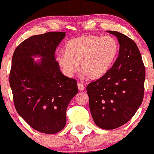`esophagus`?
Wrapping results in <instances>:
<instances>
[{"label": "esophagus", "mask_w": 154, "mask_h": 154, "mask_svg": "<svg viewBox=\"0 0 154 154\" xmlns=\"http://www.w3.org/2000/svg\"><path fill=\"white\" fill-rule=\"evenodd\" d=\"M78 88H79V91H84L85 90V86L81 83L78 84Z\"/></svg>", "instance_id": "esophagus-1"}]
</instances>
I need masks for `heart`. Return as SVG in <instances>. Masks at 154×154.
I'll return each mask as SVG.
<instances>
[{
	"label": "heart",
	"instance_id": "1",
	"mask_svg": "<svg viewBox=\"0 0 154 154\" xmlns=\"http://www.w3.org/2000/svg\"><path fill=\"white\" fill-rule=\"evenodd\" d=\"M66 50H58L56 60L67 76L79 67L92 79L104 76L111 68L119 53V44L111 36L85 35L66 43Z\"/></svg>",
	"mask_w": 154,
	"mask_h": 154
}]
</instances>
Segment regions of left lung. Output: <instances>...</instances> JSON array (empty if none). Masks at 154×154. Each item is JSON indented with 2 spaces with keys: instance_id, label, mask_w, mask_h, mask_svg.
Returning <instances> with one entry per match:
<instances>
[{
  "instance_id": "obj_1",
  "label": "left lung",
  "mask_w": 154,
  "mask_h": 154,
  "mask_svg": "<svg viewBox=\"0 0 154 154\" xmlns=\"http://www.w3.org/2000/svg\"><path fill=\"white\" fill-rule=\"evenodd\" d=\"M118 38L119 56L110 70L87 87L89 105L95 124L112 130L128 122L144 97L145 69L136 43L116 31H107Z\"/></svg>"
}]
</instances>
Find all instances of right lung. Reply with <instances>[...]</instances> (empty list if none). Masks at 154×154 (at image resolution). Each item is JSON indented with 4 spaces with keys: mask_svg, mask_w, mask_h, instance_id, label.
Returning <instances> with one entry per match:
<instances>
[{
    "mask_svg": "<svg viewBox=\"0 0 154 154\" xmlns=\"http://www.w3.org/2000/svg\"><path fill=\"white\" fill-rule=\"evenodd\" d=\"M64 32H50L23 41L12 55L9 85L17 112L30 127L53 134L65 127L66 111L78 93L77 82L64 76L55 61ZM41 59L35 61L34 57Z\"/></svg>",
    "mask_w": 154,
    "mask_h": 154,
    "instance_id": "1",
    "label": "right lung"
}]
</instances>
